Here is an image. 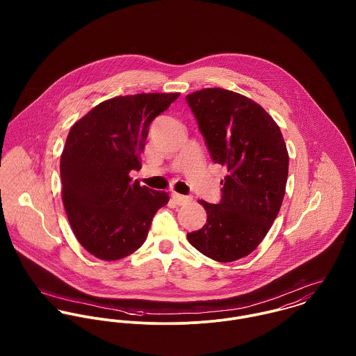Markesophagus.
<instances>
[{
    "label": "esophagus",
    "instance_id": "obj_1",
    "mask_svg": "<svg viewBox=\"0 0 356 356\" xmlns=\"http://www.w3.org/2000/svg\"><path fill=\"white\" fill-rule=\"evenodd\" d=\"M171 197L174 200V203L177 205H184V204L191 203L192 202V197L191 196H184V195H179V193H171Z\"/></svg>",
    "mask_w": 356,
    "mask_h": 356
}]
</instances>
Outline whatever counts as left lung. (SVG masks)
Masks as SVG:
<instances>
[{"mask_svg":"<svg viewBox=\"0 0 356 356\" xmlns=\"http://www.w3.org/2000/svg\"><path fill=\"white\" fill-rule=\"evenodd\" d=\"M213 163L227 168L218 204L202 229L188 233L199 252L216 261L248 256L266 237L285 195L289 156L273 118L251 99L220 88L186 96Z\"/></svg>","mask_w":356,"mask_h":356,"instance_id":"left-lung-1","label":"left lung"}]
</instances>
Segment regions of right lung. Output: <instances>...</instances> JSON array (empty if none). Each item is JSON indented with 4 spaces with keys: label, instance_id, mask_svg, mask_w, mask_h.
I'll return each mask as SVG.
<instances>
[{
    "label": "right lung",
    "instance_id": "right-lung-1",
    "mask_svg": "<svg viewBox=\"0 0 356 356\" xmlns=\"http://www.w3.org/2000/svg\"><path fill=\"white\" fill-rule=\"evenodd\" d=\"M179 93L120 96L95 106L70 130L60 159L63 203L79 244L102 260L136 252L165 192L131 184L149 126Z\"/></svg>",
    "mask_w": 356,
    "mask_h": 356
}]
</instances>
